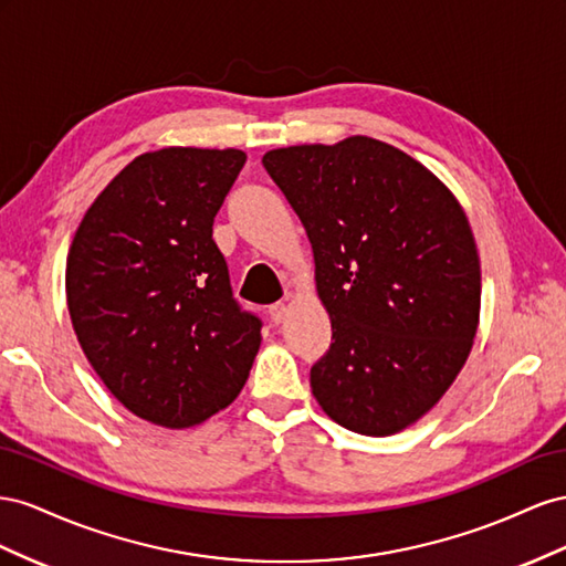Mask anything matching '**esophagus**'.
Here are the masks:
<instances>
[{"mask_svg":"<svg viewBox=\"0 0 566 566\" xmlns=\"http://www.w3.org/2000/svg\"><path fill=\"white\" fill-rule=\"evenodd\" d=\"M268 313H270V319L274 322V325H280V322L286 317V305L284 303H272Z\"/></svg>","mask_w":566,"mask_h":566,"instance_id":"obj_1","label":"esophagus"}]
</instances>
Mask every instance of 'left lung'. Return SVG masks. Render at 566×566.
Returning <instances> with one entry per match:
<instances>
[{
    "instance_id": "obj_1",
    "label": "left lung",
    "mask_w": 566,
    "mask_h": 566,
    "mask_svg": "<svg viewBox=\"0 0 566 566\" xmlns=\"http://www.w3.org/2000/svg\"><path fill=\"white\" fill-rule=\"evenodd\" d=\"M315 258L332 346L311 386L336 424L391 436L422 419L470 358L476 241L455 193L391 144L353 135L263 156Z\"/></svg>"
}]
</instances>
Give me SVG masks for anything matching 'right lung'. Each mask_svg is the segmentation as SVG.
<instances>
[{
  "mask_svg": "<svg viewBox=\"0 0 566 566\" xmlns=\"http://www.w3.org/2000/svg\"><path fill=\"white\" fill-rule=\"evenodd\" d=\"M241 149L166 147L130 160L80 220L66 258L77 344L111 396L189 429L244 389L261 319L232 298L213 218Z\"/></svg>",
  "mask_w": 566,
  "mask_h": 566,
  "instance_id": "add662e5",
  "label": "right lung"
}]
</instances>
